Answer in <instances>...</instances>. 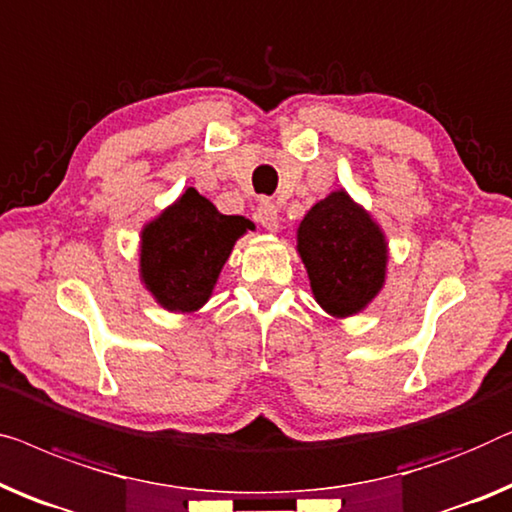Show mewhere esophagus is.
Wrapping results in <instances>:
<instances>
[{
	"instance_id": "34e87169",
	"label": "esophagus",
	"mask_w": 512,
	"mask_h": 512,
	"mask_svg": "<svg viewBox=\"0 0 512 512\" xmlns=\"http://www.w3.org/2000/svg\"><path fill=\"white\" fill-rule=\"evenodd\" d=\"M256 219L261 221V226L265 228V231H270V233H277L279 231V207L274 205L272 201H261V203H258Z\"/></svg>"
}]
</instances>
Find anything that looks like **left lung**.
Returning a JSON list of instances; mask_svg holds the SVG:
<instances>
[{"label":"left lung","instance_id":"1","mask_svg":"<svg viewBox=\"0 0 512 512\" xmlns=\"http://www.w3.org/2000/svg\"><path fill=\"white\" fill-rule=\"evenodd\" d=\"M298 254L316 302L335 318L360 314L385 284V235L344 189L318 201L300 221Z\"/></svg>","mask_w":512,"mask_h":512}]
</instances>
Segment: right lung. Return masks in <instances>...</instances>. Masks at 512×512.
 I'll return each mask as SVG.
<instances>
[{
	"label": "right lung",
	"mask_w": 512,
	"mask_h": 512,
	"mask_svg": "<svg viewBox=\"0 0 512 512\" xmlns=\"http://www.w3.org/2000/svg\"><path fill=\"white\" fill-rule=\"evenodd\" d=\"M247 231L249 219L221 214L189 187L140 231V281L164 309L198 311L210 300L221 268Z\"/></svg>",
	"instance_id": "add662e5"
}]
</instances>
